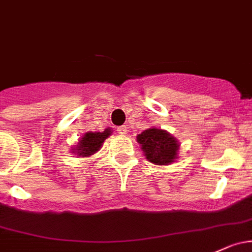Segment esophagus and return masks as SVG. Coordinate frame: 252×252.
I'll use <instances>...</instances> for the list:
<instances>
[{
    "label": "esophagus",
    "mask_w": 252,
    "mask_h": 252,
    "mask_svg": "<svg viewBox=\"0 0 252 252\" xmlns=\"http://www.w3.org/2000/svg\"><path fill=\"white\" fill-rule=\"evenodd\" d=\"M117 131L119 134H126V126H118L117 128Z\"/></svg>",
    "instance_id": "34e87169"
}]
</instances>
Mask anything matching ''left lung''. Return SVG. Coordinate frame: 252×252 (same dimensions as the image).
Returning <instances> with one entry per match:
<instances>
[{"label":"left lung","mask_w":252,"mask_h":252,"mask_svg":"<svg viewBox=\"0 0 252 252\" xmlns=\"http://www.w3.org/2000/svg\"><path fill=\"white\" fill-rule=\"evenodd\" d=\"M137 142L151 163L166 165L173 163L177 156L179 144L170 134L161 129L150 128L137 135Z\"/></svg>","instance_id":"1"}]
</instances>
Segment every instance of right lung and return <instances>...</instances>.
<instances>
[{
  "mask_svg": "<svg viewBox=\"0 0 252 252\" xmlns=\"http://www.w3.org/2000/svg\"><path fill=\"white\" fill-rule=\"evenodd\" d=\"M108 135H111L110 129H106L102 133H87L82 137V140H79L77 147L73 152L77 153L81 157H89V156L94 155L96 151L100 150L101 145L104 144V141L108 137Z\"/></svg>",
  "mask_w": 252,
  "mask_h": 252,
  "instance_id": "right-lung-1",
  "label": "right lung"
}]
</instances>
